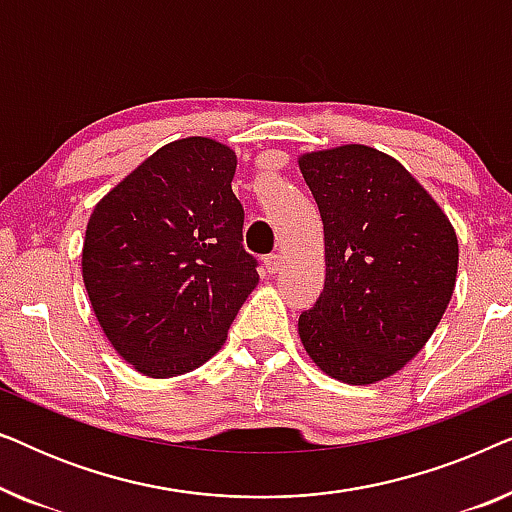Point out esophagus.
I'll list each match as a JSON object with an SVG mask.
<instances>
[{
  "label": "esophagus",
  "instance_id": "34e87169",
  "mask_svg": "<svg viewBox=\"0 0 512 512\" xmlns=\"http://www.w3.org/2000/svg\"><path fill=\"white\" fill-rule=\"evenodd\" d=\"M282 254H270V256H265V268H268V272H277V270H282Z\"/></svg>",
  "mask_w": 512,
  "mask_h": 512
}]
</instances>
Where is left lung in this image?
<instances>
[{
  "instance_id": "left-lung-1",
  "label": "left lung",
  "mask_w": 512,
  "mask_h": 512,
  "mask_svg": "<svg viewBox=\"0 0 512 512\" xmlns=\"http://www.w3.org/2000/svg\"><path fill=\"white\" fill-rule=\"evenodd\" d=\"M324 223V291L298 335L319 370L387 380L422 352L457 284L459 242L429 191L366 144L298 156Z\"/></svg>"
}]
</instances>
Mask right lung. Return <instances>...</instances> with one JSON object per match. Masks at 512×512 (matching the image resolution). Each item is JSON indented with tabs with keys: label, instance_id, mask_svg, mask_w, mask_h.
Returning <instances> with one entry per match:
<instances>
[{
	"label": "right lung",
	"instance_id": "add662e5",
	"mask_svg": "<svg viewBox=\"0 0 512 512\" xmlns=\"http://www.w3.org/2000/svg\"><path fill=\"white\" fill-rule=\"evenodd\" d=\"M237 156L170 142L97 202L81 275L104 335L137 373L167 380L212 359L258 284L233 193Z\"/></svg>",
	"mask_w": 512,
	"mask_h": 512
}]
</instances>
